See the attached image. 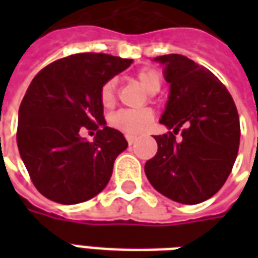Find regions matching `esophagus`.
Segmentation results:
<instances>
[{
	"instance_id": "1",
	"label": "esophagus",
	"mask_w": 258,
	"mask_h": 258,
	"mask_svg": "<svg viewBox=\"0 0 258 258\" xmlns=\"http://www.w3.org/2000/svg\"><path fill=\"white\" fill-rule=\"evenodd\" d=\"M125 140L128 142V145H134L135 141H137V137H134V135H125Z\"/></svg>"
}]
</instances>
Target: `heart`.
Listing matches in <instances>:
<instances>
[{
    "instance_id": "1",
    "label": "heart",
    "mask_w": 258,
    "mask_h": 258,
    "mask_svg": "<svg viewBox=\"0 0 258 258\" xmlns=\"http://www.w3.org/2000/svg\"><path fill=\"white\" fill-rule=\"evenodd\" d=\"M137 80L142 85V88L151 95H155L162 85V74L156 69H142L137 74ZM116 85H117L116 79L107 80L102 85L99 98H101L102 106L105 109H110L116 102ZM152 121H153V113L151 109L120 110L110 117V124L113 127L125 134H140L151 125Z\"/></svg>"
}]
</instances>
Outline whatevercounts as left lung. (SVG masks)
<instances>
[{
	"mask_svg": "<svg viewBox=\"0 0 258 258\" xmlns=\"http://www.w3.org/2000/svg\"><path fill=\"white\" fill-rule=\"evenodd\" d=\"M164 66L170 84L160 123L183 140L156 135V156L148 160L145 174L152 186L168 199L198 205L221 189L236 160L240 127L232 96L209 69L178 53L153 59Z\"/></svg>",
	"mask_w": 258,
	"mask_h": 258,
	"instance_id": "1",
	"label": "left lung"
}]
</instances>
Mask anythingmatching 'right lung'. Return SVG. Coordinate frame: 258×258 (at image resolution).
<instances>
[{
    "instance_id": "right-lung-1",
    "label": "right lung",
    "mask_w": 258,
    "mask_h": 258,
    "mask_svg": "<svg viewBox=\"0 0 258 258\" xmlns=\"http://www.w3.org/2000/svg\"><path fill=\"white\" fill-rule=\"evenodd\" d=\"M133 59L76 53L55 60L33 79L19 107L18 148L38 192L77 205L105 189L116 157L127 149L118 130L107 127L99 92ZM96 129L94 143L79 135Z\"/></svg>"
}]
</instances>
